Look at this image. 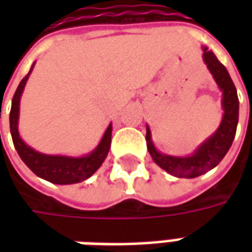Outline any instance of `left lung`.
I'll return each mask as SVG.
<instances>
[{"instance_id": "1", "label": "left lung", "mask_w": 252, "mask_h": 252, "mask_svg": "<svg viewBox=\"0 0 252 252\" xmlns=\"http://www.w3.org/2000/svg\"><path fill=\"white\" fill-rule=\"evenodd\" d=\"M202 51H204L202 54L204 63L222 93L221 108L224 113L216 132L212 133L205 142L201 143L193 151V154L188 157H174L157 150V147L154 146L150 126H147L146 140L151 158L160 169L178 178H195L198 175L208 173L209 170L215 169L225 157L229 147L232 146L236 126H238L239 98L236 88L228 74L227 68L219 62L216 55L209 51L206 47H202Z\"/></svg>"}]
</instances>
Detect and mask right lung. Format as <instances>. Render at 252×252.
<instances>
[{"label": "right lung", "instance_id": "1", "mask_svg": "<svg viewBox=\"0 0 252 252\" xmlns=\"http://www.w3.org/2000/svg\"><path fill=\"white\" fill-rule=\"evenodd\" d=\"M33 66L35 63L31 67L30 72L21 79L12 99L9 123H10V133L13 139L14 148L17 150L23 162L43 180L57 184V185H71V184L82 182L90 178L101 167V164L109 153L110 142H112V123L106 128L104 136L101 137L98 146L85 157L48 155V154H41L30 147L20 136L19 116L21 94L24 92L25 83L33 70Z\"/></svg>", "mask_w": 252, "mask_h": 252}]
</instances>
